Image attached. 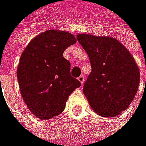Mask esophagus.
<instances>
[{
	"mask_svg": "<svg viewBox=\"0 0 146 146\" xmlns=\"http://www.w3.org/2000/svg\"><path fill=\"white\" fill-rule=\"evenodd\" d=\"M78 80H79V82H80L82 84H83V82H84V77H83L82 75H81L80 77H78Z\"/></svg>",
	"mask_w": 146,
	"mask_h": 146,
	"instance_id": "esophagus-1",
	"label": "esophagus"
}]
</instances>
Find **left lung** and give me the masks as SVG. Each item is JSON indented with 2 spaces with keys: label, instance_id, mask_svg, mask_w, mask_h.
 <instances>
[{
  "label": "left lung",
  "instance_id": "left-lung-1",
  "mask_svg": "<svg viewBox=\"0 0 146 146\" xmlns=\"http://www.w3.org/2000/svg\"><path fill=\"white\" fill-rule=\"evenodd\" d=\"M76 37L92 65L83 93L96 113L114 117L135 98L140 81L138 67L127 49L113 37L86 34Z\"/></svg>",
  "mask_w": 146,
  "mask_h": 146
}]
</instances>
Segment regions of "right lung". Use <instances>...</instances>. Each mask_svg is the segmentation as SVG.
<instances>
[{"label":"right lung","instance_id":"add662e5","mask_svg":"<svg viewBox=\"0 0 146 146\" xmlns=\"http://www.w3.org/2000/svg\"><path fill=\"white\" fill-rule=\"evenodd\" d=\"M75 43L68 32L46 30L32 39L20 56L17 71L20 93L29 110L40 119L61 114L70 94L81 86L63 55Z\"/></svg>","mask_w":146,"mask_h":146}]
</instances>
